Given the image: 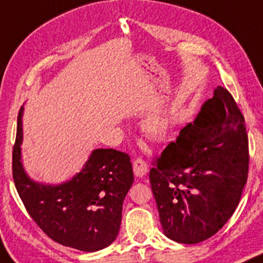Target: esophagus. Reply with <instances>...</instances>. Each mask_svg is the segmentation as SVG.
Returning <instances> with one entry per match:
<instances>
[{"mask_svg": "<svg viewBox=\"0 0 263 263\" xmlns=\"http://www.w3.org/2000/svg\"><path fill=\"white\" fill-rule=\"evenodd\" d=\"M133 170H134L135 176H138V178H143L144 175H146L147 164L145 163V160H143L141 158H138L137 160H134V163H133Z\"/></svg>", "mask_w": 263, "mask_h": 263, "instance_id": "esophagus-1", "label": "esophagus"}]
</instances>
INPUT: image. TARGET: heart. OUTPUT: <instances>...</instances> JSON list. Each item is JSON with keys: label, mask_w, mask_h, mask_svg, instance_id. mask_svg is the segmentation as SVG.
<instances>
[{"label": "heart", "mask_w": 263, "mask_h": 263, "mask_svg": "<svg viewBox=\"0 0 263 263\" xmlns=\"http://www.w3.org/2000/svg\"><path fill=\"white\" fill-rule=\"evenodd\" d=\"M167 128H169V123H167L166 118L159 113L150 114L146 117L143 122V130L150 138H163L166 134Z\"/></svg>", "instance_id": "obj_1"}]
</instances>
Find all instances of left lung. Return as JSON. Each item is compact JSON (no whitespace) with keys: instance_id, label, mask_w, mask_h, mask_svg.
Returning a JSON list of instances; mask_svg holds the SVG:
<instances>
[{"instance_id":"obj_1","label":"left lung","mask_w":263,"mask_h":263,"mask_svg":"<svg viewBox=\"0 0 263 263\" xmlns=\"http://www.w3.org/2000/svg\"><path fill=\"white\" fill-rule=\"evenodd\" d=\"M247 173L245 118L231 94L217 87L150 170L164 235L187 245L214 236L237 208Z\"/></svg>"}]
</instances>
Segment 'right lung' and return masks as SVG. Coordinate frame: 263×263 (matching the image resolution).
I'll list each match as a JSON object with an SVG mask.
<instances>
[{
	"label": "right lung",
	"instance_id": "1",
	"mask_svg": "<svg viewBox=\"0 0 263 263\" xmlns=\"http://www.w3.org/2000/svg\"><path fill=\"white\" fill-rule=\"evenodd\" d=\"M23 108L17 119L12 174L17 193L34 222L55 242L96 252L117 238L123 201L134 181L130 158L114 149H96L83 169L58 185L32 180L22 164Z\"/></svg>",
	"mask_w": 263,
	"mask_h": 263
}]
</instances>
